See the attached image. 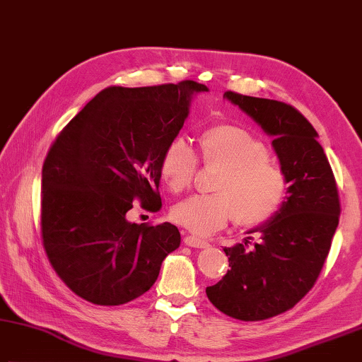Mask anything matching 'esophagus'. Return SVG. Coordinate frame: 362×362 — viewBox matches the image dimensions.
<instances>
[{"mask_svg":"<svg viewBox=\"0 0 362 362\" xmlns=\"http://www.w3.org/2000/svg\"><path fill=\"white\" fill-rule=\"evenodd\" d=\"M185 243L187 246H192V248H208V246H210V243H208L206 240H202L195 235H186Z\"/></svg>","mask_w":362,"mask_h":362,"instance_id":"obj_1","label":"esophagus"}]
</instances>
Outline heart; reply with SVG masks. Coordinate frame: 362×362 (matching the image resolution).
<instances>
[{
    "label": "heart",
    "instance_id": "b5f03b06",
    "mask_svg": "<svg viewBox=\"0 0 362 362\" xmlns=\"http://www.w3.org/2000/svg\"><path fill=\"white\" fill-rule=\"evenodd\" d=\"M199 158L206 167H219L213 182L216 194L192 195L171 210L177 224L199 237L230 223L252 227L269 221L288 192V176L270 157L264 139L237 124H216L199 136ZM199 158L182 138L165 146L158 175L171 192L192 185Z\"/></svg>",
    "mask_w": 362,
    "mask_h": 362
}]
</instances>
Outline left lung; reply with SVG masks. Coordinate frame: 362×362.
Returning <instances> with one entry per match:
<instances>
[{
	"instance_id": "left-lung-1",
	"label": "left lung",
	"mask_w": 362,
	"mask_h": 362,
	"mask_svg": "<svg viewBox=\"0 0 362 362\" xmlns=\"http://www.w3.org/2000/svg\"><path fill=\"white\" fill-rule=\"evenodd\" d=\"M224 97L274 136L289 187L280 210L251 230L261 233L259 242L248 237L224 248L230 269L206 296L227 316L262 321L288 312L315 286L339 226V189L318 133L294 106L232 90Z\"/></svg>"
}]
</instances>
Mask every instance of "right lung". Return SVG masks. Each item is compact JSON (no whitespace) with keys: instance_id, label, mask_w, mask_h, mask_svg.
I'll use <instances>...</instances> for the list:
<instances>
[{"instance_id":"1","label":"right lung","mask_w":362,"mask_h":362,"mask_svg":"<svg viewBox=\"0 0 362 362\" xmlns=\"http://www.w3.org/2000/svg\"><path fill=\"white\" fill-rule=\"evenodd\" d=\"M195 81L112 86L95 95L50 146L42 165L41 237L60 280L95 305H122L156 283L181 243L177 227L125 218L139 200L160 210L158 160L185 125Z\"/></svg>"}]
</instances>
